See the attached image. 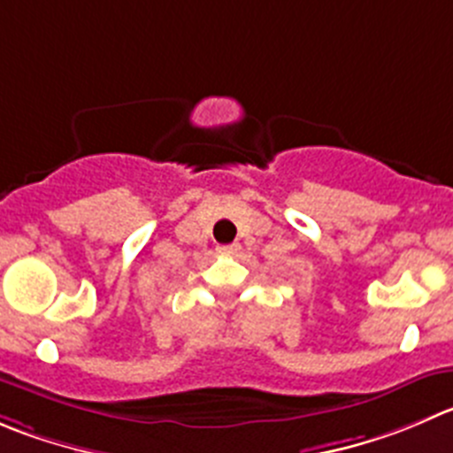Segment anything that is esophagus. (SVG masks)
<instances>
[{
    "mask_svg": "<svg viewBox=\"0 0 453 453\" xmlns=\"http://www.w3.org/2000/svg\"><path fill=\"white\" fill-rule=\"evenodd\" d=\"M238 249H240V244H226V247H218V251L231 256V253H238Z\"/></svg>",
    "mask_w": 453,
    "mask_h": 453,
    "instance_id": "34e87169",
    "label": "esophagus"
}]
</instances>
